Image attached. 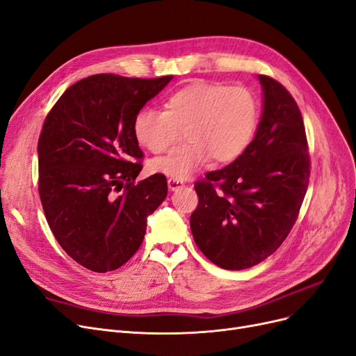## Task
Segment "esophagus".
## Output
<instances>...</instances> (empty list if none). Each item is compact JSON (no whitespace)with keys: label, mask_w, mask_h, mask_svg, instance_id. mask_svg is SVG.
I'll return each mask as SVG.
<instances>
[{"label":"esophagus","mask_w":356,"mask_h":356,"mask_svg":"<svg viewBox=\"0 0 356 356\" xmlns=\"http://www.w3.org/2000/svg\"><path fill=\"white\" fill-rule=\"evenodd\" d=\"M167 183H168V189L170 191H177V189L184 186V181L181 179H176V177H170L167 180Z\"/></svg>","instance_id":"1"}]
</instances>
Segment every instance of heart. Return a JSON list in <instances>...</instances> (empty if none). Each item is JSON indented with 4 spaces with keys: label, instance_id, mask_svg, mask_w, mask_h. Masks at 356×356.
<instances>
[{
    "label": "heart",
    "instance_id": "b5f03b06",
    "mask_svg": "<svg viewBox=\"0 0 356 356\" xmlns=\"http://www.w3.org/2000/svg\"><path fill=\"white\" fill-rule=\"evenodd\" d=\"M257 122L259 102L252 90L199 81L175 91L164 111L141 109L134 134L143 147L159 154L172 148L184 131L186 144L149 161L152 173L183 179L211 157L216 163L238 159L252 143Z\"/></svg>",
    "mask_w": 356,
    "mask_h": 356
}]
</instances>
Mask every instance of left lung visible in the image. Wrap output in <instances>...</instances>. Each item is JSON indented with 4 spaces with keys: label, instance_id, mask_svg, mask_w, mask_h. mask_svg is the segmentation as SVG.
Masks as SVG:
<instances>
[{
    "label": "left lung",
    "instance_id": "obj_1",
    "mask_svg": "<svg viewBox=\"0 0 356 356\" xmlns=\"http://www.w3.org/2000/svg\"><path fill=\"white\" fill-rule=\"evenodd\" d=\"M254 140L238 159L195 183L191 229L199 250L228 270L252 268L277 250L296 224L310 179L300 107L268 75Z\"/></svg>",
    "mask_w": 356,
    "mask_h": 356
}]
</instances>
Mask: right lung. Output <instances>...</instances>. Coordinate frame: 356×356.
<instances>
[{
  "label": "right lung",
  "instance_id": "add662e5",
  "mask_svg": "<svg viewBox=\"0 0 356 356\" xmlns=\"http://www.w3.org/2000/svg\"><path fill=\"white\" fill-rule=\"evenodd\" d=\"M172 79L90 75L68 87L43 122L38 157L46 221L67 254L92 272L127 264L144 240L147 216L167 196L161 173L135 181L144 154L134 119Z\"/></svg>",
  "mask_w": 356,
  "mask_h": 356
}]
</instances>
